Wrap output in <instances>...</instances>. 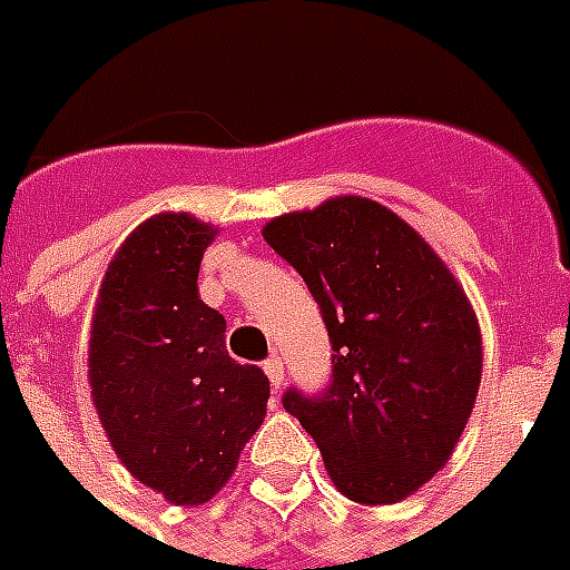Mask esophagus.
Segmentation results:
<instances>
[{
  "instance_id": "34e87169",
  "label": "esophagus",
  "mask_w": 570,
  "mask_h": 570,
  "mask_svg": "<svg viewBox=\"0 0 570 570\" xmlns=\"http://www.w3.org/2000/svg\"><path fill=\"white\" fill-rule=\"evenodd\" d=\"M263 371H266L272 389H281V385H284V362H281V355H268L266 362H263Z\"/></svg>"
}]
</instances>
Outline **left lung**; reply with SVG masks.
Segmentation results:
<instances>
[{
    "instance_id": "obj_1",
    "label": "left lung",
    "mask_w": 570,
    "mask_h": 570,
    "mask_svg": "<svg viewBox=\"0 0 570 570\" xmlns=\"http://www.w3.org/2000/svg\"><path fill=\"white\" fill-rule=\"evenodd\" d=\"M323 311L332 382L284 410L323 451L343 497L391 505L454 454L481 385V328L436 250L391 208L332 197L263 227Z\"/></svg>"
}]
</instances>
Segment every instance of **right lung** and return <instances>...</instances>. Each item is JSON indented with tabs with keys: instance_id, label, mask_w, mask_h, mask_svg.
Wrapping results in <instances>:
<instances>
[{
	"instance_id": "add662e5",
	"label": "right lung",
	"mask_w": 570,
	"mask_h": 570,
	"mask_svg": "<svg viewBox=\"0 0 570 570\" xmlns=\"http://www.w3.org/2000/svg\"><path fill=\"white\" fill-rule=\"evenodd\" d=\"M217 229L160 212L107 266L89 337V385L130 475L173 505L224 488L268 403V376L227 353V320L197 293Z\"/></svg>"
}]
</instances>
